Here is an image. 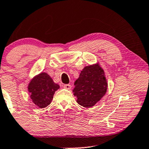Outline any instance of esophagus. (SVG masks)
I'll return each mask as SVG.
<instances>
[{
  "instance_id": "obj_1",
  "label": "esophagus",
  "mask_w": 149,
  "mask_h": 149,
  "mask_svg": "<svg viewBox=\"0 0 149 149\" xmlns=\"http://www.w3.org/2000/svg\"><path fill=\"white\" fill-rule=\"evenodd\" d=\"M63 88L65 89H68V90H70L72 88V86L70 84H64L63 85Z\"/></svg>"
}]
</instances>
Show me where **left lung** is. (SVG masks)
Segmentation results:
<instances>
[{
    "mask_svg": "<svg viewBox=\"0 0 149 149\" xmlns=\"http://www.w3.org/2000/svg\"><path fill=\"white\" fill-rule=\"evenodd\" d=\"M74 95L77 102L84 107L95 105L105 95L107 82L104 73L98 63L85 67L74 83Z\"/></svg>",
    "mask_w": 149,
    "mask_h": 149,
    "instance_id": "8db88e82",
    "label": "left lung"
}]
</instances>
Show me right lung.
Listing matches in <instances>:
<instances>
[{
  "instance_id": "right-lung-1",
  "label": "right lung",
  "mask_w": 149,
  "mask_h": 149,
  "mask_svg": "<svg viewBox=\"0 0 149 149\" xmlns=\"http://www.w3.org/2000/svg\"><path fill=\"white\" fill-rule=\"evenodd\" d=\"M58 88L59 86L46 73L36 75L28 85L31 99L40 108L46 107L51 104L54 92Z\"/></svg>"
}]
</instances>
